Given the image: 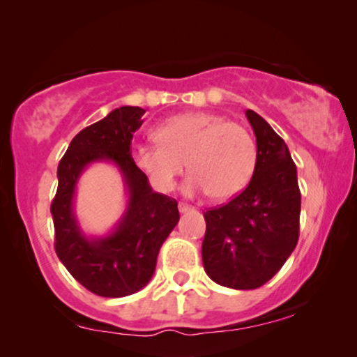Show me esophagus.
Returning a JSON list of instances; mask_svg holds the SVG:
<instances>
[{
  "instance_id": "esophagus-1",
  "label": "esophagus",
  "mask_w": 357,
  "mask_h": 357,
  "mask_svg": "<svg viewBox=\"0 0 357 357\" xmlns=\"http://www.w3.org/2000/svg\"><path fill=\"white\" fill-rule=\"evenodd\" d=\"M178 208H179V212H181V213L190 212V210H192V207H189V205H185V204H179V205H178Z\"/></svg>"
}]
</instances>
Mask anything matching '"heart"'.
<instances>
[{
	"instance_id": "heart-1",
	"label": "heart",
	"mask_w": 357,
	"mask_h": 357,
	"mask_svg": "<svg viewBox=\"0 0 357 357\" xmlns=\"http://www.w3.org/2000/svg\"><path fill=\"white\" fill-rule=\"evenodd\" d=\"M158 144H137L132 160L155 188L168 192L188 165L185 195L208 194L215 200L238 195L252 178L257 147L248 130L208 112L181 113L153 130Z\"/></svg>"
}]
</instances>
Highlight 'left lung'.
Masks as SVG:
<instances>
[{
	"label": "left lung",
	"instance_id": "left-lung-1",
	"mask_svg": "<svg viewBox=\"0 0 357 357\" xmlns=\"http://www.w3.org/2000/svg\"><path fill=\"white\" fill-rule=\"evenodd\" d=\"M257 142L252 179L238 197L204 213L205 273L233 289H255L275 277L299 238L301 192L288 145L252 109Z\"/></svg>",
	"mask_w": 357,
	"mask_h": 357
}]
</instances>
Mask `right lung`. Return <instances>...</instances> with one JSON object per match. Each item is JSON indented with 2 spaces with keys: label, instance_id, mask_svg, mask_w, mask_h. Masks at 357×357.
I'll list each match as a JSON object with an SVG mask.
<instances>
[{
  "label": "right lung",
  "instance_id": "add662e5",
  "mask_svg": "<svg viewBox=\"0 0 357 357\" xmlns=\"http://www.w3.org/2000/svg\"><path fill=\"white\" fill-rule=\"evenodd\" d=\"M144 108L119 107L71 140L58 165L52 202L54 249L84 288L103 298L137 293L153 277L160 248L179 222L178 202L149 184L130 155L132 134L144 123ZM93 162H112L127 188V208L103 236L87 235L73 210L82 173Z\"/></svg>",
  "mask_w": 357,
  "mask_h": 357
}]
</instances>
